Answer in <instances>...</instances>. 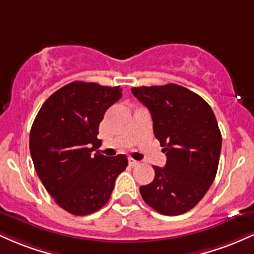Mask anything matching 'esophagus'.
Returning <instances> with one entry per match:
<instances>
[{
	"instance_id": "1",
	"label": "esophagus",
	"mask_w": 254,
	"mask_h": 254,
	"mask_svg": "<svg viewBox=\"0 0 254 254\" xmlns=\"http://www.w3.org/2000/svg\"><path fill=\"white\" fill-rule=\"evenodd\" d=\"M138 164H139L138 161H136V160H133L132 157H129V165H130V166H132V167H135V166H137Z\"/></svg>"
}]
</instances>
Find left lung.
Here are the masks:
<instances>
[{"mask_svg":"<svg viewBox=\"0 0 254 254\" xmlns=\"http://www.w3.org/2000/svg\"><path fill=\"white\" fill-rule=\"evenodd\" d=\"M131 92L149 110L154 135L167 156L165 167L153 166V182L139 188L142 198L162 215L191 210L210 189L220 160L222 136L211 107L174 83Z\"/></svg>","mask_w":254,"mask_h":254,"instance_id":"left-lung-1","label":"left lung"}]
</instances>
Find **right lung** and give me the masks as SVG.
Instances as JSON below:
<instances>
[{"label": "right lung", "instance_id": "1", "mask_svg": "<svg viewBox=\"0 0 254 254\" xmlns=\"http://www.w3.org/2000/svg\"><path fill=\"white\" fill-rule=\"evenodd\" d=\"M122 98V88L75 81L60 88L40 107L30 133L34 168L61 208L84 216L109 202L127 157L99 151V124Z\"/></svg>", "mask_w": 254, "mask_h": 254}]
</instances>
